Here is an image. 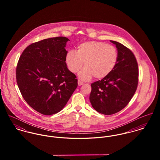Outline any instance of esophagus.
I'll list each match as a JSON object with an SVG mask.
<instances>
[{
  "instance_id": "esophagus-1",
  "label": "esophagus",
  "mask_w": 160,
  "mask_h": 160,
  "mask_svg": "<svg viewBox=\"0 0 160 160\" xmlns=\"http://www.w3.org/2000/svg\"><path fill=\"white\" fill-rule=\"evenodd\" d=\"M78 86H81V85H82L84 83H83L82 81H78Z\"/></svg>"
}]
</instances>
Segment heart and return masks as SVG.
<instances>
[{
	"label": "heart",
	"instance_id": "heart-1",
	"mask_svg": "<svg viewBox=\"0 0 160 160\" xmlns=\"http://www.w3.org/2000/svg\"><path fill=\"white\" fill-rule=\"evenodd\" d=\"M118 60V51L114 46L97 41L83 42L77 51L69 50L66 63L72 72H78L79 79L88 81L93 76L99 79L107 76L114 68Z\"/></svg>",
	"mask_w": 160,
	"mask_h": 160
}]
</instances>
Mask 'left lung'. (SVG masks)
<instances>
[{"label": "left lung", "mask_w": 160, "mask_h": 160, "mask_svg": "<svg viewBox=\"0 0 160 160\" xmlns=\"http://www.w3.org/2000/svg\"><path fill=\"white\" fill-rule=\"evenodd\" d=\"M118 60L113 69L104 78L91 84L89 97L92 107L105 115L122 110L130 102L137 89L138 65L133 53L116 41Z\"/></svg>", "instance_id": "left-lung-1"}]
</instances>
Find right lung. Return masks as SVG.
I'll return each mask as SVG.
<instances>
[{
  "instance_id": "1",
  "label": "right lung",
  "mask_w": 160,
  "mask_h": 160,
  "mask_svg": "<svg viewBox=\"0 0 160 160\" xmlns=\"http://www.w3.org/2000/svg\"><path fill=\"white\" fill-rule=\"evenodd\" d=\"M68 41L57 37L33 43L24 49L18 62V88L27 103L41 114L60 112L78 86L66 63Z\"/></svg>"
}]
</instances>
